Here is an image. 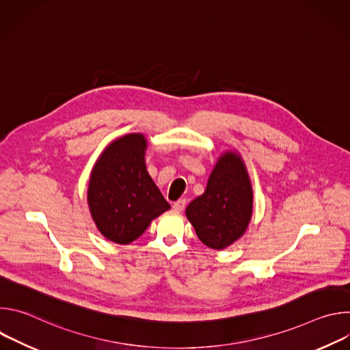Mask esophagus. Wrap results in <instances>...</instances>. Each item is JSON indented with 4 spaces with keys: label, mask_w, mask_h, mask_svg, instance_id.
<instances>
[{
    "label": "esophagus",
    "mask_w": 350,
    "mask_h": 350,
    "mask_svg": "<svg viewBox=\"0 0 350 350\" xmlns=\"http://www.w3.org/2000/svg\"><path fill=\"white\" fill-rule=\"evenodd\" d=\"M185 205H187V201L185 199H178L177 202L173 204V209L177 211V212H183L185 209Z\"/></svg>",
    "instance_id": "1"
}]
</instances>
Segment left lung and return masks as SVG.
Returning <instances> with one entry per match:
<instances>
[{
    "label": "left lung",
    "mask_w": 350,
    "mask_h": 350,
    "mask_svg": "<svg viewBox=\"0 0 350 350\" xmlns=\"http://www.w3.org/2000/svg\"><path fill=\"white\" fill-rule=\"evenodd\" d=\"M254 212V189L237 151L223 152L206 189L187 206L185 216L198 238L212 249H226L246 231Z\"/></svg>",
    "instance_id": "1"
}]
</instances>
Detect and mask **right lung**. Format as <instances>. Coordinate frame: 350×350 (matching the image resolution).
<instances>
[{"instance_id":"obj_1","label":"right lung","mask_w":350,"mask_h":350,"mask_svg":"<svg viewBox=\"0 0 350 350\" xmlns=\"http://www.w3.org/2000/svg\"><path fill=\"white\" fill-rule=\"evenodd\" d=\"M148 141L130 133L112 141L96 159L88 181L91 217L107 239L127 245L170 209L145 165Z\"/></svg>"}]
</instances>
